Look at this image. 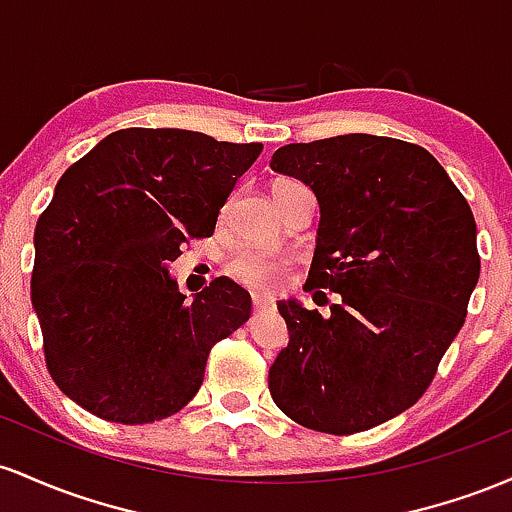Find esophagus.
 <instances>
[{"label":"esophagus","instance_id":"1","mask_svg":"<svg viewBox=\"0 0 512 512\" xmlns=\"http://www.w3.org/2000/svg\"><path fill=\"white\" fill-rule=\"evenodd\" d=\"M251 300H254V309H271L275 304L273 295H268V292H254Z\"/></svg>","mask_w":512,"mask_h":512}]
</instances>
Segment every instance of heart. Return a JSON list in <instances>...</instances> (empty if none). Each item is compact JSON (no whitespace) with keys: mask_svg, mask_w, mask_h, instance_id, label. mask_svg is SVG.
<instances>
[{"mask_svg":"<svg viewBox=\"0 0 512 512\" xmlns=\"http://www.w3.org/2000/svg\"><path fill=\"white\" fill-rule=\"evenodd\" d=\"M292 181H280L275 183L278 186H287ZM227 273L232 275L234 280H239L241 285L249 287H261V290H275V287L283 285L287 263L285 258L275 254H263V251H244V254L234 256L232 261L227 263Z\"/></svg>","mask_w":512,"mask_h":512,"instance_id":"b5f03b06","label":"heart"}]
</instances>
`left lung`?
<instances>
[{
    "label": "left lung",
    "mask_w": 512,
    "mask_h": 512,
    "mask_svg": "<svg viewBox=\"0 0 512 512\" xmlns=\"http://www.w3.org/2000/svg\"><path fill=\"white\" fill-rule=\"evenodd\" d=\"M271 169L319 200L304 290L341 295L329 317L278 302L290 343L268 372L273 401L319 433L380 426L421 399L462 329L481 271L472 208L428 149L394 137L285 145Z\"/></svg>",
    "instance_id": "1"
}]
</instances>
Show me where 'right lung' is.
<instances>
[{
  "label": "right lung",
  "mask_w": 512,
  "mask_h": 512,
  "mask_svg": "<svg viewBox=\"0 0 512 512\" xmlns=\"http://www.w3.org/2000/svg\"><path fill=\"white\" fill-rule=\"evenodd\" d=\"M261 149L128 128L62 174L33 234L31 302L50 377L74 404L142 426L198 394L210 348L249 319L251 295L215 278L188 302L166 266L215 232Z\"/></svg>",
  "instance_id": "1"
}]
</instances>
